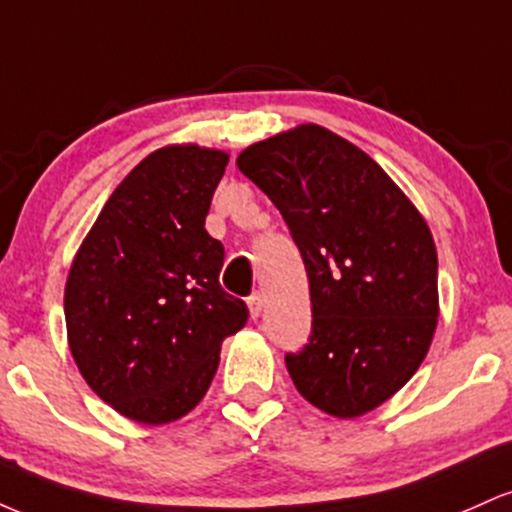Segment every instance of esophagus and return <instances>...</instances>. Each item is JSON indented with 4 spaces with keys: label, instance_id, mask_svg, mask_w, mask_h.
Masks as SVG:
<instances>
[{
    "label": "esophagus",
    "instance_id": "34e87169",
    "mask_svg": "<svg viewBox=\"0 0 512 512\" xmlns=\"http://www.w3.org/2000/svg\"><path fill=\"white\" fill-rule=\"evenodd\" d=\"M248 305H250V315L260 317L262 310H264V293L262 291L252 293V296L248 298Z\"/></svg>",
    "mask_w": 512,
    "mask_h": 512
}]
</instances>
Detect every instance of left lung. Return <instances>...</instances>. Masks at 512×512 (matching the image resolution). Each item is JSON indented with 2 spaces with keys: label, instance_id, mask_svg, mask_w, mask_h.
<instances>
[{
  "label": "left lung",
  "instance_id": "left-lung-1",
  "mask_svg": "<svg viewBox=\"0 0 512 512\" xmlns=\"http://www.w3.org/2000/svg\"><path fill=\"white\" fill-rule=\"evenodd\" d=\"M281 211L310 284L308 344L286 354L317 409L354 419L424 361L438 320V255L414 204L358 146L301 125L238 156Z\"/></svg>",
  "mask_w": 512,
  "mask_h": 512
}]
</instances>
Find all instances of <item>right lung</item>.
<instances>
[{"label": "right lung", "instance_id": "obj_1", "mask_svg": "<svg viewBox=\"0 0 512 512\" xmlns=\"http://www.w3.org/2000/svg\"><path fill=\"white\" fill-rule=\"evenodd\" d=\"M228 156L166 146L110 195L64 289L69 349L91 390L139 424L195 409L221 342L248 305L221 289V240L204 228Z\"/></svg>", "mask_w": 512, "mask_h": 512}]
</instances>
